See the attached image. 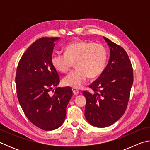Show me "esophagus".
I'll return each mask as SVG.
<instances>
[{"label": "esophagus", "mask_w": 150, "mask_h": 150, "mask_svg": "<svg viewBox=\"0 0 150 150\" xmlns=\"http://www.w3.org/2000/svg\"><path fill=\"white\" fill-rule=\"evenodd\" d=\"M72 91H73V94H74V95H78L79 93V91L76 88H72Z\"/></svg>", "instance_id": "obj_1"}]
</instances>
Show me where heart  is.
Instances as JSON below:
<instances>
[{"label":"heart","mask_w":150,"mask_h":150,"mask_svg":"<svg viewBox=\"0 0 150 150\" xmlns=\"http://www.w3.org/2000/svg\"><path fill=\"white\" fill-rule=\"evenodd\" d=\"M108 53L105 45L95 42L80 40L67 44L64 54L54 53L51 57L53 67L58 71L67 73L75 63L77 69L63 79L66 86L80 88L89 76L98 77L105 71Z\"/></svg>","instance_id":"obj_1"}]
</instances>
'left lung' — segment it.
Here are the masks:
<instances>
[{
	"label": "left lung",
	"instance_id": "obj_1",
	"mask_svg": "<svg viewBox=\"0 0 150 150\" xmlns=\"http://www.w3.org/2000/svg\"><path fill=\"white\" fill-rule=\"evenodd\" d=\"M110 50V58L104 72L89 87L91 93L83 92L86 103L85 116L94 126L105 128L119 120L128 105L133 84V69L126 51L103 37Z\"/></svg>",
	"mask_w": 150,
	"mask_h": 150
}]
</instances>
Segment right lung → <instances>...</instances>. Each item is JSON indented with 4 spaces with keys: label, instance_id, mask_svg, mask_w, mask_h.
Masks as SVG:
<instances>
[{
    "label": "right lung",
    "instance_id": "right-lung-1",
    "mask_svg": "<svg viewBox=\"0 0 150 150\" xmlns=\"http://www.w3.org/2000/svg\"><path fill=\"white\" fill-rule=\"evenodd\" d=\"M59 39L44 37L33 43L20 58L15 79L17 96L24 114L32 124L46 131L62 125L73 95L69 87H57L54 95L50 94L60 81L51 63L55 42Z\"/></svg>",
    "mask_w": 150,
    "mask_h": 150
}]
</instances>
